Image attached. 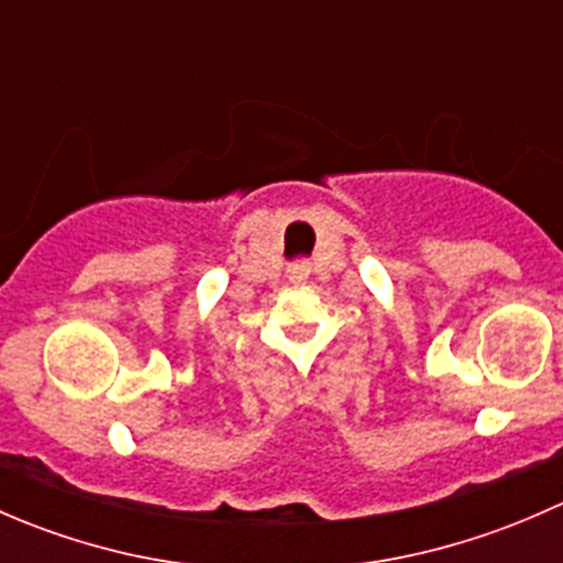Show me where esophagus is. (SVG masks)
I'll use <instances>...</instances> for the list:
<instances>
[{
	"instance_id": "esophagus-1",
	"label": "esophagus",
	"mask_w": 563,
	"mask_h": 563,
	"mask_svg": "<svg viewBox=\"0 0 563 563\" xmlns=\"http://www.w3.org/2000/svg\"><path fill=\"white\" fill-rule=\"evenodd\" d=\"M291 280H305V272H291Z\"/></svg>"
}]
</instances>
